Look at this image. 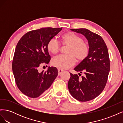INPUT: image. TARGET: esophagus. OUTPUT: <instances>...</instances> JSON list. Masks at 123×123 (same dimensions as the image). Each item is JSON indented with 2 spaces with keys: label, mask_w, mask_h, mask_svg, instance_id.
I'll list each match as a JSON object with an SVG mask.
<instances>
[{
  "label": "esophagus",
  "mask_w": 123,
  "mask_h": 123,
  "mask_svg": "<svg viewBox=\"0 0 123 123\" xmlns=\"http://www.w3.org/2000/svg\"><path fill=\"white\" fill-rule=\"evenodd\" d=\"M64 71V70L62 69H58V74L60 75V74Z\"/></svg>",
  "instance_id": "1"
}]
</instances>
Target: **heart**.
Segmentation results:
<instances>
[{
    "label": "heart",
    "instance_id": "b5f03b06",
    "mask_svg": "<svg viewBox=\"0 0 123 123\" xmlns=\"http://www.w3.org/2000/svg\"><path fill=\"white\" fill-rule=\"evenodd\" d=\"M61 43L63 45L68 46L66 50V55H60L54 57L51 64L59 69H67L75 64L76 58L79 62L87 58L89 53L88 44L84 42L82 38L72 32H67L61 36ZM60 48V44L54 38L50 39L47 45L50 53L57 54Z\"/></svg>",
    "mask_w": 123,
    "mask_h": 123
}]
</instances>
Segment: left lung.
Masks as SVG:
<instances>
[{
    "label": "left lung",
    "instance_id": "8db88e82",
    "mask_svg": "<svg viewBox=\"0 0 123 123\" xmlns=\"http://www.w3.org/2000/svg\"><path fill=\"white\" fill-rule=\"evenodd\" d=\"M70 30L86 38L89 53L87 58L74 69L80 75L84 72L85 76L79 79L77 74L70 73L69 91L79 101H89L101 93L106 85L110 68L108 50L104 40L98 34L87 29Z\"/></svg>",
    "mask_w": 123,
    "mask_h": 123
}]
</instances>
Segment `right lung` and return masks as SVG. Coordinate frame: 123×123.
I'll use <instances>...</instances> for the list:
<instances>
[{
    "mask_svg": "<svg viewBox=\"0 0 123 123\" xmlns=\"http://www.w3.org/2000/svg\"><path fill=\"white\" fill-rule=\"evenodd\" d=\"M62 29L43 28L25 34L15 50L12 70L18 89L25 95L36 98L49 89L58 75L57 68L39 72L38 68L48 64L51 57L47 49L49 41Z\"/></svg>",
    "mask_w": 123,
    "mask_h": 123,
    "instance_id": "1",
    "label": "right lung"
}]
</instances>
